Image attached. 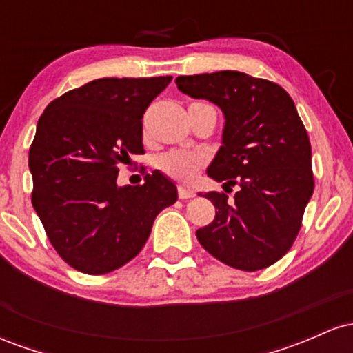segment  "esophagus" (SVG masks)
I'll use <instances>...</instances> for the list:
<instances>
[{
    "label": "esophagus",
    "instance_id": "obj_1",
    "mask_svg": "<svg viewBox=\"0 0 353 353\" xmlns=\"http://www.w3.org/2000/svg\"><path fill=\"white\" fill-rule=\"evenodd\" d=\"M177 194H179V199H190V197L196 196V190L189 188V185L181 184L179 188H177Z\"/></svg>",
    "mask_w": 353,
    "mask_h": 353
}]
</instances>
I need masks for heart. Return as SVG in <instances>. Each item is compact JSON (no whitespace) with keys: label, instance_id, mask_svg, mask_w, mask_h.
<instances>
[{"label":"heart","instance_id":"obj_1","mask_svg":"<svg viewBox=\"0 0 353 353\" xmlns=\"http://www.w3.org/2000/svg\"><path fill=\"white\" fill-rule=\"evenodd\" d=\"M202 161L204 156L199 152H189V151H172L164 154L159 159V168L164 172L171 174L174 177L179 179H188L194 174Z\"/></svg>","mask_w":353,"mask_h":353}]
</instances>
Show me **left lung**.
<instances>
[{"instance_id":"1","label":"left lung","mask_w":353,"mask_h":353,"mask_svg":"<svg viewBox=\"0 0 353 353\" xmlns=\"http://www.w3.org/2000/svg\"><path fill=\"white\" fill-rule=\"evenodd\" d=\"M176 84L222 109V145L208 176L239 188L234 197L204 194L217 210L197 241L234 269L275 264L292 247L314 192L310 141L292 98L272 81L239 71L179 76Z\"/></svg>"}]
</instances>
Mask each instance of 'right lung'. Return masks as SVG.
<instances>
[{
    "label": "right lung",
    "mask_w": 353,
    "mask_h": 353,
    "mask_svg": "<svg viewBox=\"0 0 353 353\" xmlns=\"http://www.w3.org/2000/svg\"><path fill=\"white\" fill-rule=\"evenodd\" d=\"M171 76L103 78L64 92L39 117L30 148L31 202L48 239L72 269L112 272L141 252L177 188L152 171L117 185L121 164L143 154V114Z\"/></svg>",
    "instance_id": "obj_1"
}]
</instances>
